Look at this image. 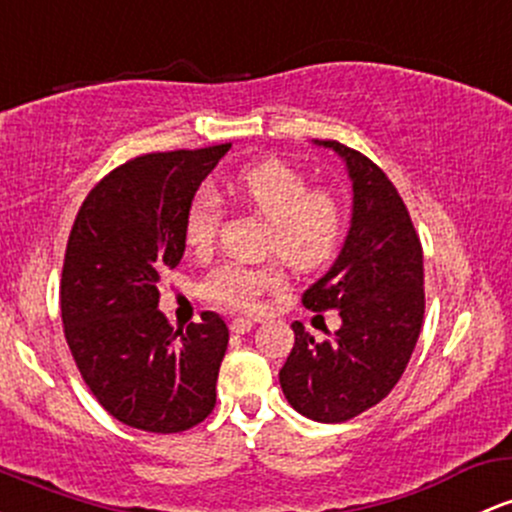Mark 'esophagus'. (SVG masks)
I'll list each match as a JSON object with an SVG mask.
<instances>
[{"mask_svg": "<svg viewBox=\"0 0 512 512\" xmlns=\"http://www.w3.org/2000/svg\"><path fill=\"white\" fill-rule=\"evenodd\" d=\"M252 328H255V320H250V318H235L233 323H230V330H233V333H238V335L250 333Z\"/></svg>", "mask_w": 512, "mask_h": 512, "instance_id": "1", "label": "esophagus"}]
</instances>
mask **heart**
<instances>
[{"instance_id":"obj_1","label":"heart","mask_w":512,"mask_h":512,"mask_svg":"<svg viewBox=\"0 0 512 512\" xmlns=\"http://www.w3.org/2000/svg\"><path fill=\"white\" fill-rule=\"evenodd\" d=\"M233 192L267 221V250H274L296 269H316L338 252L345 213L325 189H311L299 170L282 160H265L238 172ZM221 199L209 189L192 196L184 211V238L196 252L213 245L221 223ZM284 284L279 262L245 265L223 262L201 282V294L230 311H252L260 296Z\"/></svg>"}]
</instances>
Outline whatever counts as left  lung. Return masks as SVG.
I'll use <instances>...</instances> for the list:
<instances>
[{
  "label": "left lung",
  "mask_w": 512,
  "mask_h": 512,
  "mask_svg": "<svg viewBox=\"0 0 512 512\" xmlns=\"http://www.w3.org/2000/svg\"><path fill=\"white\" fill-rule=\"evenodd\" d=\"M352 182V218L333 267L303 294L313 311L335 308L342 325L316 342L296 320L279 384L294 411L316 423H345L389 396L423 328V247L391 179L338 140Z\"/></svg>",
  "instance_id": "left-lung-1"
}]
</instances>
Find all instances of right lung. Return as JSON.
<instances>
[{"instance_id": "add662e5", "label": "right lung", "mask_w": 512, "mask_h": 512, "mask_svg": "<svg viewBox=\"0 0 512 512\" xmlns=\"http://www.w3.org/2000/svg\"><path fill=\"white\" fill-rule=\"evenodd\" d=\"M230 150L140 155L87 194L65 250L60 311L84 384L116 420L145 432H182L216 406L228 328L213 311L174 330L160 277L184 255V211Z\"/></svg>"}]
</instances>
